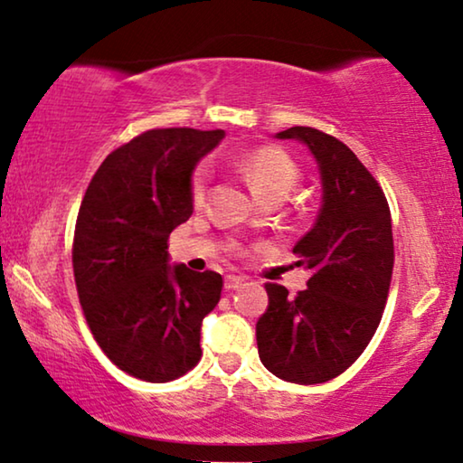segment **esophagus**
Here are the masks:
<instances>
[{"instance_id": "obj_1", "label": "esophagus", "mask_w": 463, "mask_h": 463, "mask_svg": "<svg viewBox=\"0 0 463 463\" xmlns=\"http://www.w3.org/2000/svg\"><path fill=\"white\" fill-rule=\"evenodd\" d=\"M244 284L242 276H225V288L227 290H236Z\"/></svg>"}]
</instances>
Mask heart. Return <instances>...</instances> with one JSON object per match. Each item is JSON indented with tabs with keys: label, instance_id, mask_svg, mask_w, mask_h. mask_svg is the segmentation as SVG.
<instances>
[{
	"label": "heart",
	"instance_id": "b5f03b06",
	"mask_svg": "<svg viewBox=\"0 0 463 463\" xmlns=\"http://www.w3.org/2000/svg\"><path fill=\"white\" fill-rule=\"evenodd\" d=\"M240 173L246 176L249 185L252 187L259 198H268V195H280L287 198V194L299 181V164L290 157L287 151L280 147H257L244 154L238 160ZM208 192V166L200 164L194 170L192 181H189V195L195 206H200L206 200Z\"/></svg>",
	"mask_w": 463,
	"mask_h": 463
}]
</instances>
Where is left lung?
<instances>
[{
	"label": "left lung",
	"instance_id": "8db88e82",
	"mask_svg": "<svg viewBox=\"0 0 463 463\" xmlns=\"http://www.w3.org/2000/svg\"><path fill=\"white\" fill-rule=\"evenodd\" d=\"M278 138H297L314 154L322 208L293 249L312 269L307 288L288 297L280 284H265L259 358L284 382L325 383L356 363L382 322L394 269L392 214L382 185L339 138L309 126Z\"/></svg>",
	"mask_w": 463,
	"mask_h": 463
}]
</instances>
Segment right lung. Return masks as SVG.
I'll use <instances>...</instances> for the list:
<instances>
[{
  "instance_id": "obj_1",
  "label": "right lung",
  "mask_w": 463,
  "mask_h": 463,
  "mask_svg": "<svg viewBox=\"0 0 463 463\" xmlns=\"http://www.w3.org/2000/svg\"><path fill=\"white\" fill-rule=\"evenodd\" d=\"M223 137L143 132L105 157L81 200L71 250L81 309L105 356L143 382H173L202 358L200 326L223 278L170 268L168 236L194 213V166Z\"/></svg>"
}]
</instances>
